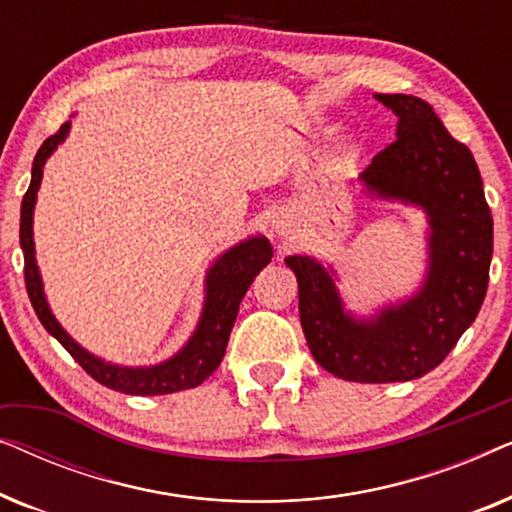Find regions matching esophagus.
Returning a JSON list of instances; mask_svg holds the SVG:
<instances>
[{
	"mask_svg": "<svg viewBox=\"0 0 512 512\" xmlns=\"http://www.w3.org/2000/svg\"><path fill=\"white\" fill-rule=\"evenodd\" d=\"M275 233H279V235H284V226L279 221H275Z\"/></svg>",
	"mask_w": 512,
	"mask_h": 512,
	"instance_id": "1",
	"label": "esophagus"
}]
</instances>
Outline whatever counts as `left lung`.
I'll list each match as a JSON object with an SVG mask.
<instances>
[{
  "instance_id": "8db88e82",
  "label": "left lung",
  "mask_w": 512,
  "mask_h": 512,
  "mask_svg": "<svg viewBox=\"0 0 512 512\" xmlns=\"http://www.w3.org/2000/svg\"><path fill=\"white\" fill-rule=\"evenodd\" d=\"M398 118L396 139L359 174L363 193L426 214V272L419 289L370 317L345 310L335 270L286 256L298 279L300 326L321 368L349 382H408L438 366L478 317L487 293L494 223L466 144L412 95H375Z\"/></svg>"
}]
</instances>
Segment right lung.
I'll list each match as a JSON object with an SVG mask.
<instances>
[{"label": "right lung", "instance_id": "right-lung-1", "mask_svg": "<svg viewBox=\"0 0 512 512\" xmlns=\"http://www.w3.org/2000/svg\"><path fill=\"white\" fill-rule=\"evenodd\" d=\"M72 123H65L48 137L41 149L37 151L32 163V181L27 188L23 205H20V247L25 254V286L30 303L37 312V317L48 333L74 356V361L86 370V373L104 387L121 391V394L132 396H160L174 394V391L193 389L207 380L209 375L219 368V363L226 354V345L233 331V324L240 312V303L244 293L254 282V277L261 272L272 258L270 240L263 235H254L242 240L235 247L216 258L212 268L207 270L205 277V305L198 319V326L184 347L177 354L165 359L156 366H118V363L104 361L100 356L90 354L83 349L48 307L44 282H41V272L34 256V205H37V193L44 177L46 160L53 156V151L65 142Z\"/></svg>", "mask_w": 512, "mask_h": 512}]
</instances>
